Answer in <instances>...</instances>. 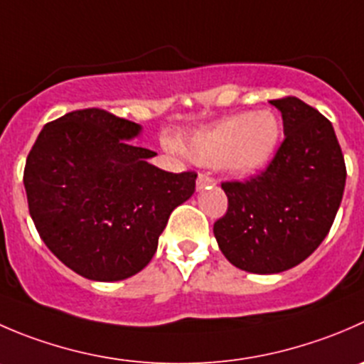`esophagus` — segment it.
I'll return each mask as SVG.
<instances>
[{"instance_id":"1","label":"esophagus","mask_w":364,"mask_h":364,"mask_svg":"<svg viewBox=\"0 0 364 364\" xmlns=\"http://www.w3.org/2000/svg\"><path fill=\"white\" fill-rule=\"evenodd\" d=\"M211 185H215V179L211 178V176L199 174V178H197V190H203V188H206V186H211Z\"/></svg>"}]
</instances>
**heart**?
Here are the masks:
<instances>
[{
	"label": "heart",
	"instance_id": "1",
	"mask_svg": "<svg viewBox=\"0 0 364 364\" xmlns=\"http://www.w3.org/2000/svg\"><path fill=\"white\" fill-rule=\"evenodd\" d=\"M279 142V117L270 110H257L229 115L197 129L183 140L181 149L190 160L206 167H220L235 176H252L270 164Z\"/></svg>",
	"mask_w": 364,
	"mask_h": 364
}]
</instances>
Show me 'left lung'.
Returning a JSON list of instances; mask_svg holds the SVG:
<instances>
[{"label":"left lung","mask_w":364,"mask_h":364,"mask_svg":"<svg viewBox=\"0 0 364 364\" xmlns=\"http://www.w3.org/2000/svg\"><path fill=\"white\" fill-rule=\"evenodd\" d=\"M284 140L268 167L247 181H225L228 211L213 225L229 263L279 274L311 256L340 208L347 179L333 124L299 97L270 101Z\"/></svg>","instance_id":"1"}]
</instances>
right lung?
I'll return each instance as SVG.
<instances>
[{
  "label": "right lung",
  "mask_w": 364,
  "mask_h": 364,
  "mask_svg": "<svg viewBox=\"0 0 364 364\" xmlns=\"http://www.w3.org/2000/svg\"><path fill=\"white\" fill-rule=\"evenodd\" d=\"M140 124L100 108L48 122L24 167L31 220L65 267L92 281L142 270L172 210L196 192V172L161 171L128 140Z\"/></svg>",
  "instance_id": "1"
}]
</instances>
